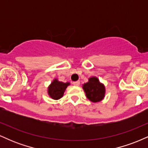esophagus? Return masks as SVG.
<instances>
[{"mask_svg":"<svg viewBox=\"0 0 148 148\" xmlns=\"http://www.w3.org/2000/svg\"><path fill=\"white\" fill-rule=\"evenodd\" d=\"M73 85L75 86H79L80 85V81H74V82H73Z\"/></svg>","mask_w":148,"mask_h":148,"instance_id":"34e87169","label":"esophagus"}]
</instances>
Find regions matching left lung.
Returning a JSON list of instances; mask_svg holds the SVG:
<instances>
[{
    "mask_svg": "<svg viewBox=\"0 0 148 148\" xmlns=\"http://www.w3.org/2000/svg\"><path fill=\"white\" fill-rule=\"evenodd\" d=\"M83 88L88 99L93 102L100 101L104 97V86L100 84L99 80L96 77L90 78L89 81L84 85Z\"/></svg>",
    "mask_w": 148,
    "mask_h": 148,
    "instance_id": "obj_1",
    "label": "left lung"
}]
</instances>
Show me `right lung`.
<instances>
[{
	"mask_svg": "<svg viewBox=\"0 0 148 148\" xmlns=\"http://www.w3.org/2000/svg\"><path fill=\"white\" fill-rule=\"evenodd\" d=\"M69 83L60 82L57 81L56 79L54 80L49 86L48 90V93L49 96L53 99H58L63 96L64 92L66 88L69 86Z\"/></svg>",
	"mask_w": 148,
	"mask_h": 148,
	"instance_id": "add662e5",
	"label": "right lung"
}]
</instances>
